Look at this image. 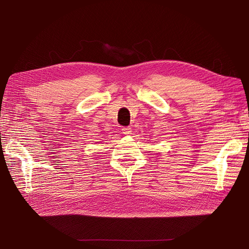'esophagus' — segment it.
<instances>
[{
	"mask_svg": "<svg viewBox=\"0 0 249 249\" xmlns=\"http://www.w3.org/2000/svg\"><path fill=\"white\" fill-rule=\"evenodd\" d=\"M131 132H132L131 127H123V128H122V133L125 134V135L131 134Z\"/></svg>",
	"mask_w": 249,
	"mask_h": 249,
	"instance_id": "obj_1",
	"label": "esophagus"
}]
</instances>
